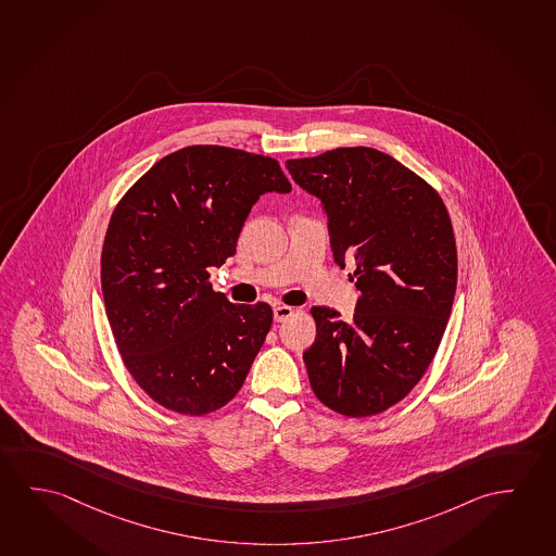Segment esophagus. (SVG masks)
Listing matches in <instances>:
<instances>
[{"label": "esophagus", "mask_w": 556, "mask_h": 556, "mask_svg": "<svg viewBox=\"0 0 556 556\" xmlns=\"http://www.w3.org/2000/svg\"><path fill=\"white\" fill-rule=\"evenodd\" d=\"M290 317H293V308L288 307V305L274 307V320H276V323H283V320H288Z\"/></svg>", "instance_id": "esophagus-1"}]
</instances>
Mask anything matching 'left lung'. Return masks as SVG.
Listing matches in <instances>:
<instances>
[{"label": "left lung", "mask_w": 556, "mask_h": 556, "mask_svg": "<svg viewBox=\"0 0 556 556\" xmlns=\"http://www.w3.org/2000/svg\"><path fill=\"white\" fill-rule=\"evenodd\" d=\"M286 168L320 199L334 261H353L359 290L352 323L311 308L308 382L336 414H382L424 379L448 325L458 251L446 204L424 177L369 147L288 160Z\"/></svg>", "instance_id": "1"}]
</instances>
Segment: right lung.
Returning <instances> with one entry per match:
<instances>
[{"label":"right lung","mask_w":556,"mask_h":556,"mask_svg":"<svg viewBox=\"0 0 556 556\" xmlns=\"http://www.w3.org/2000/svg\"><path fill=\"white\" fill-rule=\"evenodd\" d=\"M270 156L218 144L172 152L115 204L100 280L117 352L132 380L176 414H212L243 387L273 308L229 303L211 266L236 253L256 199L288 193Z\"/></svg>","instance_id":"1"}]
</instances>
